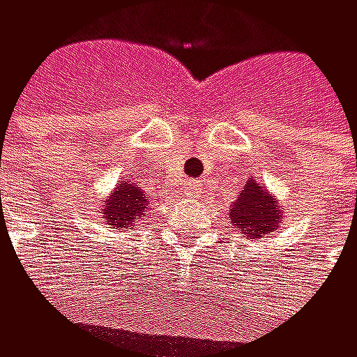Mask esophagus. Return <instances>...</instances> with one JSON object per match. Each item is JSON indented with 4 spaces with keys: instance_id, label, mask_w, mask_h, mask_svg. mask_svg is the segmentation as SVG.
<instances>
[{
    "instance_id": "obj_1",
    "label": "esophagus",
    "mask_w": 357,
    "mask_h": 357,
    "mask_svg": "<svg viewBox=\"0 0 357 357\" xmlns=\"http://www.w3.org/2000/svg\"><path fill=\"white\" fill-rule=\"evenodd\" d=\"M200 187H202L200 181H187V183H185V193H187V195H193V193H198V191H200Z\"/></svg>"
}]
</instances>
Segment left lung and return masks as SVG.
Here are the masks:
<instances>
[{"instance_id": "8db88e82", "label": "left lung", "mask_w": 357, "mask_h": 357, "mask_svg": "<svg viewBox=\"0 0 357 357\" xmlns=\"http://www.w3.org/2000/svg\"><path fill=\"white\" fill-rule=\"evenodd\" d=\"M229 221L241 234H245V238L257 241L281 225L283 211L277 195L253 176L243 187L236 202L229 206Z\"/></svg>"}]
</instances>
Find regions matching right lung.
I'll return each mask as SVG.
<instances>
[{"label":"right lung","mask_w":357,"mask_h":357,"mask_svg":"<svg viewBox=\"0 0 357 357\" xmlns=\"http://www.w3.org/2000/svg\"><path fill=\"white\" fill-rule=\"evenodd\" d=\"M149 206L151 202L146 200L140 185L126 178V181H121L114 187V191L108 193V198L102 202V219L114 229H121V227L132 229V225L146 215Z\"/></svg>","instance_id":"right-lung-1"}]
</instances>
